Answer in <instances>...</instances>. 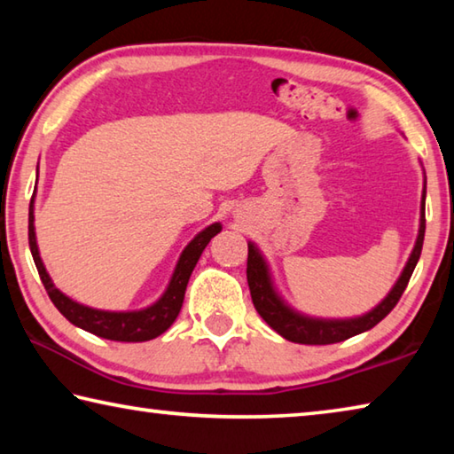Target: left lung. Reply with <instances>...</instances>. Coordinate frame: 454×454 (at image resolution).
<instances>
[{
	"label": "left lung",
	"instance_id": "left-lung-1",
	"mask_svg": "<svg viewBox=\"0 0 454 454\" xmlns=\"http://www.w3.org/2000/svg\"><path fill=\"white\" fill-rule=\"evenodd\" d=\"M425 198L427 190H422V202H420V226L419 236L414 242V248L409 256L401 278L396 280L393 290L388 292L387 298L380 304H376L371 312L363 314L356 318H314L306 317V314L296 312L294 309L282 301V296L276 292L270 268H268L266 260L254 244L248 242V266H246V278H248L250 296L254 302V309L260 317L266 320V325L276 330L280 336L286 338L290 342L298 344H334L342 342L350 336H356L360 333H366L372 326L387 317V314L395 309L396 302L401 301L403 292L409 284L411 276L414 272L422 250V242H425Z\"/></svg>",
	"mask_w": 454,
	"mask_h": 454
}]
</instances>
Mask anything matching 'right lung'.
<instances>
[{
    "label": "right lung",
    "mask_w": 454,
    "mask_h": 454,
    "mask_svg": "<svg viewBox=\"0 0 454 454\" xmlns=\"http://www.w3.org/2000/svg\"><path fill=\"white\" fill-rule=\"evenodd\" d=\"M34 198L35 194L32 196V204H29L27 236H29V250H32L34 262H35L37 272H40L45 292H48V296L51 298L53 306H56V309L64 314L72 325H75L82 330H88V333L96 336L107 338V340L145 342L166 333V330L174 325V320L178 318L192 270H194V266L200 260V256H202L206 246H208L212 238L222 230L220 222H214V224L204 228L202 232L194 236V240L182 250L180 260L174 268L170 284H168L164 294L160 296L156 302L150 304L148 309L129 310V312L98 310V309H90L86 304L72 301L70 296H66L59 288L53 286L50 274L45 270V266L40 258V250H37V242H35Z\"/></svg>",
    "instance_id": "right-lung-1"
}]
</instances>
